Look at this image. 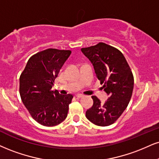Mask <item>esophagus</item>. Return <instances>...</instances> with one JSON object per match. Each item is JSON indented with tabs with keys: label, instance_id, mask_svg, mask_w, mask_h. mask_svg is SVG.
<instances>
[{
	"label": "esophagus",
	"instance_id": "obj_1",
	"mask_svg": "<svg viewBox=\"0 0 159 159\" xmlns=\"http://www.w3.org/2000/svg\"><path fill=\"white\" fill-rule=\"evenodd\" d=\"M75 96L77 97V98H81V97H83L84 95H82L81 93H78V94H76V95H75Z\"/></svg>",
	"mask_w": 159,
	"mask_h": 159
}]
</instances>
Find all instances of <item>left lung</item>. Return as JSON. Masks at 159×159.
Listing matches in <instances>:
<instances>
[{
    "label": "left lung",
    "mask_w": 159,
    "mask_h": 159,
    "mask_svg": "<svg viewBox=\"0 0 159 159\" xmlns=\"http://www.w3.org/2000/svg\"><path fill=\"white\" fill-rule=\"evenodd\" d=\"M81 52L91 61L102 88L110 95L104 104L92 96L93 104L86 111V117L95 125H111L130 101L134 86L133 72L121 52L103 42L81 48Z\"/></svg>",
    "instance_id": "1"
}]
</instances>
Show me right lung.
<instances>
[{"label":"right lung","instance_id":"right-lung-1","mask_svg":"<svg viewBox=\"0 0 159 159\" xmlns=\"http://www.w3.org/2000/svg\"><path fill=\"white\" fill-rule=\"evenodd\" d=\"M71 51L47 49L29 59L20 76V98L34 120L46 127L64 121L73 95L52 90L55 79Z\"/></svg>","mask_w":159,"mask_h":159}]
</instances>
